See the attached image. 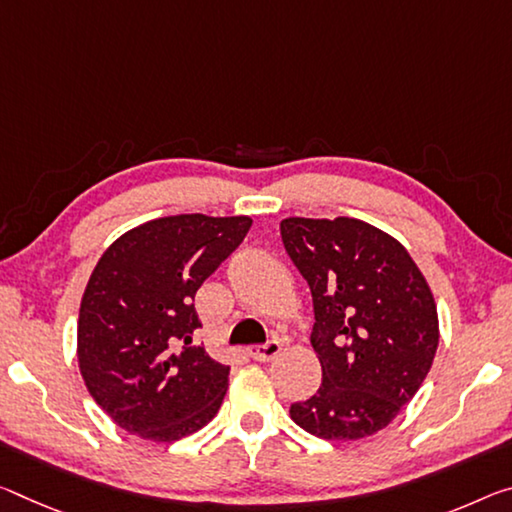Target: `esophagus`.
Instances as JSON below:
<instances>
[{"instance_id": "esophagus-1", "label": "esophagus", "mask_w": 512, "mask_h": 512, "mask_svg": "<svg viewBox=\"0 0 512 512\" xmlns=\"http://www.w3.org/2000/svg\"><path fill=\"white\" fill-rule=\"evenodd\" d=\"M280 351H282V344L278 339H269V342L262 346H253L248 353L255 362H269L275 358V355H280Z\"/></svg>"}]
</instances>
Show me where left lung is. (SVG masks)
<instances>
[{
	"mask_svg": "<svg viewBox=\"0 0 512 512\" xmlns=\"http://www.w3.org/2000/svg\"><path fill=\"white\" fill-rule=\"evenodd\" d=\"M282 243L314 303L321 387L289 415L321 440H358L424 383L440 332L431 289L399 241L358 218H285Z\"/></svg>",
	"mask_w": 512,
	"mask_h": 512,
	"instance_id": "obj_1",
	"label": "left lung"
}]
</instances>
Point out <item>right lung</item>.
<instances>
[{"label": "right lung", "mask_w": 512, "mask_h": 512, "mask_svg": "<svg viewBox=\"0 0 512 512\" xmlns=\"http://www.w3.org/2000/svg\"><path fill=\"white\" fill-rule=\"evenodd\" d=\"M248 216L180 214L134 227L91 273L79 307V371L127 433L175 442L221 408L230 367L196 344V291L250 230Z\"/></svg>", "instance_id": "add662e5"}]
</instances>
